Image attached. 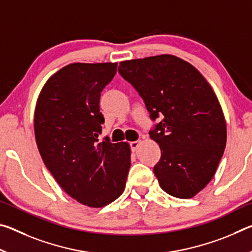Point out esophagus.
<instances>
[{
	"mask_svg": "<svg viewBox=\"0 0 252 252\" xmlns=\"http://www.w3.org/2000/svg\"><path fill=\"white\" fill-rule=\"evenodd\" d=\"M140 143H141V140H136V141H132L131 143H130V146H131V149H132V151H135L136 149L139 148V146H140Z\"/></svg>",
	"mask_w": 252,
	"mask_h": 252,
	"instance_id": "1",
	"label": "esophagus"
}]
</instances>
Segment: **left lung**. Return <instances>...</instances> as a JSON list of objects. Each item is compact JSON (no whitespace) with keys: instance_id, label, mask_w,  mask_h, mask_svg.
<instances>
[{"instance_id":"8db88e82","label":"left lung","mask_w":252,"mask_h":252,"mask_svg":"<svg viewBox=\"0 0 252 252\" xmlns=\"http://www.w3.org/2000/svg\"><path fill=\"white\" fill-rule=\"evenodd\" d=\"M119 73L139 92L152 120L162 117L150 131L161 149L153 171L162 190L193 198L215 176L227 143L224 114L211 85L171 54L122 61Z\"/></svg>"}]
</instances>
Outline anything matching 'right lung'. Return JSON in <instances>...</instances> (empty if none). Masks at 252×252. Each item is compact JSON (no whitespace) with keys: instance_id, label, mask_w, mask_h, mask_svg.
<instances>
[{"instance_id":"right-lung-1","label":"right lung","mask_w":252,"mask_h":252,"mask_svg":"<svg viewBox=\"0 0 252 252\" xmlns=\"http://www.w3.org/2000/svg\"><path fill=\"white\" fill-rule=\"evenodd\" d=\"M118 63H71L42 88L34 111V133L45 167L65 192L92 208L113 202L125 191L131 165L127 142L97 143L104 118L100 95Z\"/></svg>"}]
</instances>
